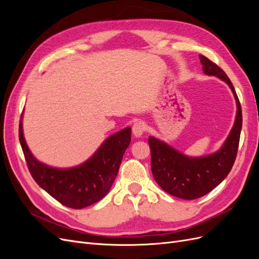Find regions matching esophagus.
Segmentation results:
<instances>
[{"mask_svg":"<svg viewBox=\"0 0 259 259\" xmlns=\"http://www.w3.org/2000/svg\"><path fill=\"white\" fill-rule=\"evenodd\" d=\"M147 130V125L144 121H137L133 125V134L136 137H140Z\"/></svg>","mask_w":259,"mask_h":259,"instance_id":"obj_1","label":"esophagus"}]
</instances>
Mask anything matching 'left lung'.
<instances>
[{
  "instance_id": "1",
  "label": "left lung",
  "mask_w": 259,
  "mask_h": 259,
  "mask_svg": "<svg viewBox=\"0 0 259 259\" xmlns=\"http://www.w3.org/2000/svg\"><path fill=\"white\" fill-rule=\"evenodd\" d=\"M200 60L204 73L216 75L228 84L237 101L236 122L226 143L214 154L202 158H188L159 139L151 136L148 139L151 150V170L155 182L164 191L185 200L203 197L229 174L237 158L242 128L240 100L230 79L222 68L207 57L200 55Z\"/></svg>"
}]
</instances>
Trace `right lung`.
<instances>
[{"mask_svg":"<svg viewBox=\"0 0 259 259\" xmlns=\"http://www.w3.org/2000/svg\"><path fill=\"white\" fill-rule=\"evenodd\" d=\"M132 131L126 127L109 137L97 152L82 165L58 169L46 166L31 154L19 122V142L31 176L41 188L62 205L79 209L103 199L117 175L123 154L131 143Z\"/></svg>","mask_w":259,"mask_h":259,"instance_id":"add662e5","label":"right lung"}]
</instances>
